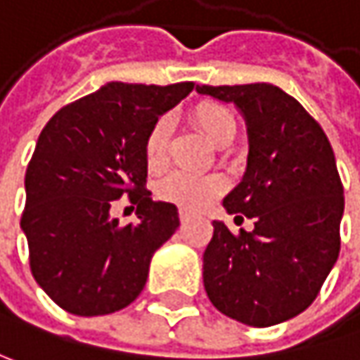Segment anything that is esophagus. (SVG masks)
Segmentation results:
<instances>
[{"label": "esophagus", "mask_w": 360, "mask_h": 360, "mask_svg": "<svg viewBox=\"0 0 360 360\" xmlns=\"http://www.w3.org/2000/svg\"><path fill=\"white\" fill-rule=\"evenodd\" d=\"M191 219H193L191 211H186V209H180V223H182V225H186Z\"/></svg>", "instance_id": "1"}]
</instances>
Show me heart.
Wrapping results in <instances>:
<instances>
[{"mask_svg": "<svg viewBox=\"0 0 360 360\" xmlns=\"http://www.w3.org/2000/svg\"><path fill=\"white\" fill-rule=\"evenodd\" d=\"M191 118L200 129V133L215 145L233 137L238 129L231 110L219 102H198L191 112ZM169 133H172V124L167 116H160L151 122L143 141V153L149 169H160L166 164ZM223 188H225L223 178L215 174L205 176L191 172H174L166 180L160 182L158 196L180 209L196 213L211 207L217 200L219 194L223 193Z\"/></svg>", "mask_w": 360, "mask_h": 360, "instance_id": "heart-1", "label": "heart"}]
</instances>
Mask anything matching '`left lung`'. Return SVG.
<instances>
[{"instance_id":"obj_1","label":"left lung","mask_w":360,"mask_h":360,"mask_svg":"<svg viewBox=\"0 0 360 360\" xmlns=\"http://www.w3.org/2000/svg\"><path fill=\"white\" fill-rule=\"evenodd\" d=\"M196 91L233 102L244 115L248 169L223 207L254 221L252 231L240 233L213 221L202 254L205 291L221 314L254 328L295 318L314 303L340 254L345 188L332 145L320 122L272 84Z\"/></svg>"}]
</instances>
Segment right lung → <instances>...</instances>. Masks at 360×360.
Returning <instances> with one entry per match:
<instances>
[{"label": "right lung", "instance_id": "1", "mask_svg": "<svg viewBox=\"0 0 360 360\" xmlns=\"http://www.w3.org/2000/svg\"><path fill=\"white\" fill-rule=\"evenodd\" d=\"M193 88L110 82L44 124L26 167L20 225L34 281L65 311L112 314L143 291L153 252L180 225L176 205L149 198L143 141ZM122 195L138 205L135 226L110 217Z\"/></svg>", "mask_w": 360, "mask_h": 360}]
</instances>
